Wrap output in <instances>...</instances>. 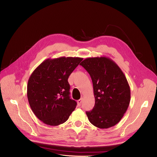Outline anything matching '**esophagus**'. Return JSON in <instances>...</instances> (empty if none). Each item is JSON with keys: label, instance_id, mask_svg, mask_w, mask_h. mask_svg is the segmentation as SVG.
Instances as JSON below:
<instances>
[{"label": "esophagus", "instance_id": "esophagus-1", "mask_svg": "<svg viewBox=\"0 0 157 157\" xmlns=\"http://www.w3.org/2000/svg\"><path fill=\"white\" fill-rule=\"evenodd\" d=\"M82 99H80L79 100L77 101V104L78 106H80L81 105V103H82Z\"/></svg>", "mask_w": 157, "mask_h": 157}]
</instances>
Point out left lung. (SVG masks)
I'll list each match as a JSON object with an SVG mask.
<instances>
[{"label": "left lung", "instance_id": "1", "mask_svg": "<svg viewBox=\"0 0 157 157\" xmlns=\"http://www.w3.org/2000/svg\"><path fill=\"white\" fill-rule=\"evenodd\" d=\"M89 74L94 89L95 105L87 111L89 121L101 129L117 124L128 109L131 91L119 66L109 58H87L80 64Z\"/></svg>", "mask_w": 157, "mask_h": 157}]
</instances>
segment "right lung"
Masks as SVG:
<instances>
[{
    "label": "right lung",
    "mask_w": 157,
    "mask_h": 157,
    "mask_svg": "<svg viewBox=\"0 0 157 157\" xmlns=\"http://www.w3.org/2000/svg\"><path fill=\"white\" fill-rule=\"evenodd\" d=\"M83 59L59 57L45 59L29 78L27 96L35 116L46 124L58 126L68 119L77 105L70 98L68 78Z\"/></svg>",
    "instance_id": "1"
}]
</instances>
